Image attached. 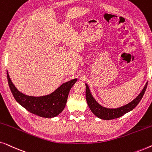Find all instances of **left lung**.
Returning a JSON list of instances; mask_svg holds the SVG:
<instances>
[{
    "mask_svg": "<svg viewBox=\"0 0 152 152\" xmlns=\"http://www.w3.org/2000/svg\"><path fill=\"white\" fill-rule=\"evenodd\" d=\"M147 86V82L145 84V86L141 91L137 97H136L134 100L131 102L127 104L122 106L121 107L117 108V109H108L102 107L100 104L95 101V99L93 98V97L91 95V91L89 90L88 85L86 84V98L88 104V107L90 108L91 111L93 112V113L95 115H96L97 118H100L102 120H113L115 118H118L121 117L124 114L128 113L134 109L138 103L140 102L141 99L142 98L143 95L145 94V91H146Z\"/></svg>",
    "mask_w": 152,
    "mask_h": 152,
    "instance_id": "8db88e82",
    "label": "left lung"
}]
</instances>
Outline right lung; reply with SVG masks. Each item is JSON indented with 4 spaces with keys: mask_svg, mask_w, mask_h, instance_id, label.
Instances as JSON below:
<instances>
[{
    "mask_svg": "<svg viewBox=\"0 0 152 152\" xmlns=\"http://www.w3.org/2000/svg\"><path fill=\"white\" fill-rule=\"evenodd\" d=\"M7 77L10 88L16 102L27 111L43 118H54L61 113L66 106L70 88L77 80L73 79L64 83L50 95L33 97L18 91L12 82L7 72Z\"/></svg>",
    "mask_w": 152,
    "mask_h": 152,
    "instance_id": "right-lung-1",
    "label": "right lung"
}]
</instances>
